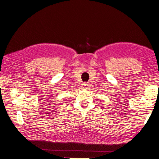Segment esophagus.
I'll return each mask as SVG.
<instances>
[{
	"label": "esophagus",
	"mask_w": 159,
	"mask_h": 159,
	"mask_svg": "<svg viewBox=\"0 0 159 159\" xmlns=\"http://www.w3.org/2000/svg\"><path fill=\"white\" fill-rule=\"evenodd\" d=\"M82 88H84V89H87V88H88V83H87V82H84V84H82Z\"/></svg>",
	"instance_id": "1"
}]
</instances>
